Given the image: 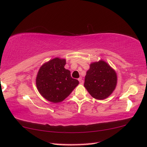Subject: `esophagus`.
I'll return each mask as SVG.
<instances>
[{"mask_svg": "<svg viewBox=\"0 0 147 147\" xmlns=\"http://www.w3.org/2000/svg\"><path fill=\"white\" fill-rule=\"evenodd\" d=\"M78 81H79L80 83L81 84H83V80H82V78H80L79 79H78Z\"/></svg>", "mask_w": 147, "mask_h": 147, "instance_id": "1", "label": "esophagus"}]
</instances>
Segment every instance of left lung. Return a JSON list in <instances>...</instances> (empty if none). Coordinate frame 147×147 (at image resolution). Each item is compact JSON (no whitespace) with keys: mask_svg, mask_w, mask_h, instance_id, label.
<instances>
[{"mask_svg":"<svg viewBox=\"0 0 147 147\" xmlns=\"http://www.w3.org/2000/svg\"><path fill=\"white\" fill-rule=\"evenodd\" d=\"M117 77L115 71L103 61L91 64L85 76L84 86L91 96L104 100L114 91Z\"/></svg>","mask_w":147,"mask_h":147,"instance_id":"1","label":"left lung"}]
</instances>
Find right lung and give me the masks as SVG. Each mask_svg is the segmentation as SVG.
<instances>
[{"label": "right lung", "instance_id": "right-lung-1", "mask_svg": "<svg viewBox=\"0 0 147 147\" xmlns=\"http://www.w3.org/2000/svg\"><path fill=\"white\" fill-rule=\"evenodd\" d=\"M66 60L54 58L40 67L36 78V86L40 94L53 103L66 98L79 81L71 77L70 71L64 68Z\"/></svg>", "mask_w": 147, "mask_h": 147}]
</instances>
